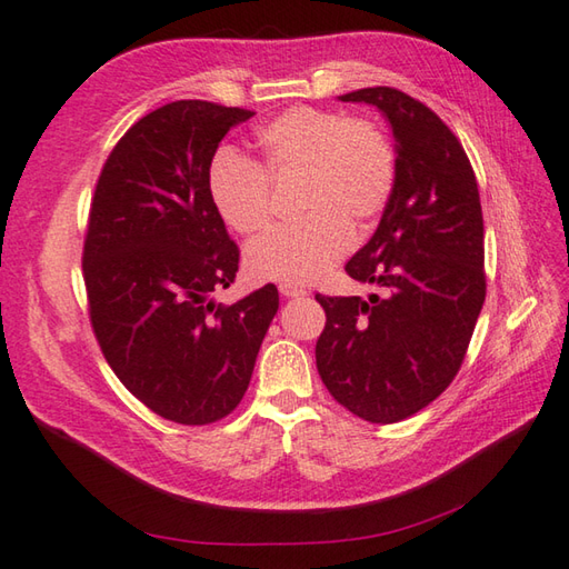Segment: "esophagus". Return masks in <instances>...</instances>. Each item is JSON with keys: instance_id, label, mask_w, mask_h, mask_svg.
Segmentation results:
<instances>
[{"instance_id": "esophagus-1", "label": "esophagus", "mask_w": 569, "mask_h": 569, "mask_svg": "<svg viewBox=\"0 0 569 569\" xmlns=\"http://www.w3.org/2000/svg\"><path fill=\"white\" fill-rule=\"evenodd\" d=\"M278 291H281V296H286V298H300L308 293L303 286H296V283H281L278 286Z\"/></svg>"}]
</instances>
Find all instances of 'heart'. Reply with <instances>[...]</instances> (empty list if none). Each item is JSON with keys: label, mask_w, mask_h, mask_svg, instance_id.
I'll return each mask as SVG.
<instances>
[{"label": "heart", "mask_w": 569, "mask_h": 569, "mask_svg": "<svg viewBox=\"0 0 569 569\" xmlns=\"http://www.w3.org/2000/svg\"><path fill=\"white\" fill-rule=\"evenodd\" d=\"M253 160L221 150L209 164L207 192L239 237H259L273 219V187L298 182L293 224L271 231L247 253L259 281L310 283L352 249L355 229H370L389 204L397 154L367 118L296 106L256 130Z\"/></svg>", "instance_id": "b5f03b06"}]
</instances>
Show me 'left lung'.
<instances>
[{"instance_id": "8db88e82", "label": "left lung", "mask_w": 569, "mask_h": 569, "mask_svg": "<svg viewBox=\"0 0 569 569\" xmlns=\"http://www.w3.org/2000/svg\"><path fill=\"white\" fill-rule=\"evenodd\" d=\"M340 100L372 103L397 140V182L372 239L345 266L382 293L316 296L322 385L355 417L395 425L447 389L486 300L483 211L459 138L431 108L375 86Z\"/></svg>"}]
</instances>
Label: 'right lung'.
I'll list each match as a JSON object with an SVG mask.
<instances>
[{
  "instance_id": "right-lung-1",
  "label": "right lung",
  "mask_w": 569,
  "mask_h": 569,
  "mask_svg": "<svg viewBox=\"0 0 569 569\" xmlns=\"http://www.w3.org/2000/svg\"><path fill=\"white\" fill-rule=\"evenodd\" d=\"M253 113L174 100L140 118L100 170L83 241L93 336L130 395L162 419L204 427L247 392L278 310L269 283L224 306L239 247L211 207L221 138Z\"/></svg>"
}]
</instances>
